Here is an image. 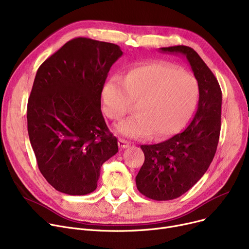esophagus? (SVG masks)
<instances>
[{
  "mask_svg": "<svg viewBox=\"0 0 249 249\" xmlns=\"http://www.w3.org/2000/svg\"><path fill=\"white\" fill-rule=\"evenodd\" d=\"M118 144H119V147L121 148H127L129 146V142L125 139H119V142H118Z\"/></svg>",
  "mask_w": 249,
  "mask_h": 249,
  "instance_id": "esophagus-1",
  "label": "esophagus"
}]
</instances>
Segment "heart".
<instances>
[{"mask_svg": "<svg viewBox=\"0 0 249 249\" xmlns=\"http://www.w3.org/2000/svg\"><path fill=\"white\" fill-rule=\"evenodd\" d=\"M196 78L166 62L141 63L129 69L124 78L113 76L103 87L104 112L120 120L134 107L137 113L116 125L124 136L154 139L172 136L184 128L199 99Z\"/></svg>", "mask_w": 249, "mask_h": 249, "instance_id": "obj_1", "label": "heart"}]
</instances>
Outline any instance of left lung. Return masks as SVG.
<instances>
[{
    "label": "left lung",
    "mask_w": 249,
    "mask_h": 249,
    "mask_svg": "<svg viewBox=\"0 0 249 249\" xmlns=\"http://www.w3.org/2000/svg\"><path fill=\"white\" fill-rule=\"evenodd\" d=\"M160 51L186 57L200 89L198 109L184 131L158 144L140 146L145 160L136 176V187L149 199L167 201L188 192L214 159L221 129L222 91L211 70L193 48L178 45Z\"/></svg>",
    "instance_id": "8db88e82"
}]
</instances>
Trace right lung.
<instances>
[{
  "label": "right lung",
  "instance_id": "add662e5",
  "mask_svg": "<svg viewBox=\"0 0 249 249\" xmlns=\"http://www.w3.org/2000/svg\"><path fill=\"white\" fill-rule=\"evenodd\" d=\"M117 44L78 37L39 67L27 105V125L39 171L58 192L87 195L102 164L118 152L101 111V95Z\"/></svg>",
  "mask_w": 249,
  "mask_h": 249
}]
</instances>
